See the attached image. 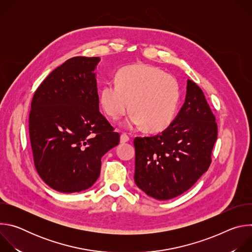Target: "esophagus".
<instances>
[{
	"label": "esophagus",
	"mask_w": 252,
	"mask_h": 252,
	"mask_svg": "<svg viewBox=\"0 0 252 252\" xmlns=\"http://www.w3.org/2000/svg\"><path fill=\"white\" fill-rule=\"evenodd\" d=\"M128 140H129V137H128V135H127V134H126V133H123V134L121 135V142H122V143L127 142Z\"/></svg>",
	"instance_id": "esophagus-1"
}]
</instances>
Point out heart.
<instances>
[{
	"mask_svg": "<svg viewBox=\"0 0 252 252\" xmlns=\"http://www.w3.org/2000/svg\"><path fill=\"white\" fill-rule=\"evenodd\" d=\"M181 96V87L172 76L153 65L135 64L119 71L117 84H104L98 98L112 120L123 118L130 102L128 127L146 126L150 131H160L174 121Z\"/></svg>",
	"mask_w": 252,
	"mask_h": 252,
	"instance_id": "1",
	"label": "heart"
}]
</instances>
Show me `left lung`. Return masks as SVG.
<instances>
[{
	"label": "left lung",
	"mask_w": 252,
	"mask_h": 252,
	"mask_svg": "<svg viewBox=\"0 0 252 252\" xmlns=\"http://www.w3.org/2000/svg\"><path fill=\"white\" fill-rule=\"evenodd\" d=\"M217 138L203 92L189 80L185 103L171 125L156 135L134 138L135 185L158 200L181 195L208 169Z\"/></svg>",
	"instance_id": "obj_1"
}]
</instances>
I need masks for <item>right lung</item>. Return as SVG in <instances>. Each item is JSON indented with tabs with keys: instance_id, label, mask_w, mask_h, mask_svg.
<instances>
[{
	"instance_id": "obj_1",
	"label": "right lung",
	"mask_w": 252,
	"mask_h": 252,
	"mask_svg": "<svg viewBox=\"0 0 252 252\" xmlns=\"http://www.w3.org/2000/svg\"><path fill=\"white\" fill-rule=\"evenodd\" d=\"M97 57H75L54 69L35 91L29 117L34 166L53 189L80 192L99 176L101 157L120 134L100 114Z\"/></svg>"
}]
</instances>
